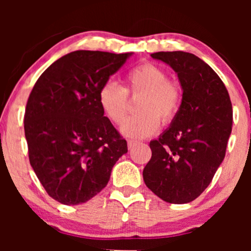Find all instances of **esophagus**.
I'll return each instance as SVG.
<instances>
[{"mask_svg": "<svg viewBox=\"0 0 251 251\" xmlns=\"http://www.w3.org/2000/svg\"><path fill=\"white\" fill-rule=\"evenodd\" d=\"M138 144V142H134V140H128L127 142V146H128V149L131 150V149H133L135 145H137Z\"/></svg>", "mask_w": 251, "mask_h": 251, "instance_id": "1", "label": "esophagus"}]
</instances>
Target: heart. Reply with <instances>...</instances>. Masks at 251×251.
<instances>
[{
  "mask_svg": "<svg viewBox=\"0 0 251 251\" xmlns=\"http://www.w3.org/2000/svg\"><path fill=\"white\" fill-rule=\"evenodd\" d=\"M128 96H142L139 114L129 117L120 127L125 137L142 139L153 134L160 125L174 122L181 105V89L168 80L163 68L150 62L135 66L125 76V87L107 81L99 91V103L112 123H123L128 111Z\"/></svg>",
  "mask_w": 251,
  "mask_h": 251,
  "instance_id": "obj_1",
  "label": "heart"
}]
</instances>
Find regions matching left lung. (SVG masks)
Instances as JSON below:
<instances>
[{"label":"left lung","mask_w":251,"mask_h":251,"mask_svg":"<svg viewBox=\"0 0 251 251\" xmlns=\"http://www.w3.org/2000/svg\"><path fill=\"white\" fill-rule=\"evenodd\" d=\"M151 56L177 73L183 97L170 127L150 142L144 181L168 203H190L208 188L226 157L232 105L221 77L198 56L180 50Z\"/></svg>","instance_id":"left-lung-1"}]
</instances>
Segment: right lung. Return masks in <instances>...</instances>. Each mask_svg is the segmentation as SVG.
<instances>
[{
  "label": "right lung",
  "instance_id": "right-lung-1",
  "mask_svg": "<svg viewBox=\"0 0 251 251\" xmlns=\"http://www.w3.org/2000/svg\"><path fill=\"white\" fill-rule=\"evenodd\" d=\"M133 53L75 50L60 57L34 85L25 113L29 162L51 198L85 203L107 185L127 152L99 103V91Z\"/></svg>",
  "mask_w": 251,
  "mask_h": 251
}]
</instances>
